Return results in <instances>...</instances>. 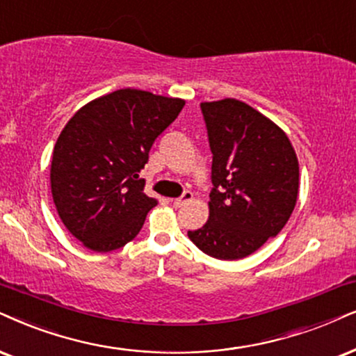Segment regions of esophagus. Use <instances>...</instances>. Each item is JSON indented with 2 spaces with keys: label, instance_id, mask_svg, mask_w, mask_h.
I'll use <instances>...</instances> for the list:
<instances>
[{
  "label": "esophagus",
  "instance_id": "1",
  "mask_svg": "<svg viewBox=\"0 0 356 356\" xmlns=\"http://www.w3.org/2000/svg\"><path fill=\"white\" fill-rule=\"evenodd\" d=\"M193 199V193L192 192H184L182 193V197H179V199H174L172 200V204H174V207H182V205H186L187 202H191Z\"/></svg>",
  "mask_w": 356,
  "mask_h": 356
}]
</instances>
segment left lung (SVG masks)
I'll list each match as a JSON object with an SVG mask.
<instances>
[{
    "label": "left lung",
    "instance_id": "obj_1",
    "mask_svg": "<svg viewBox=\"0 0 356 356\" xmlns=\"http://www.w3.org/2000/svg\"><path fill=\"white\" fill-rule=\"evenodd\" d=\"M213 191L209 220L187 235L217 259H241L284 228L299 195V161L279 126L236 98L202 102Z\"/></svg>",
    "mask_w": 356,
    "mask_h": 356
}]
</instances>
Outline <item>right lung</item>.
<instances>
[{"instance_id": "add662e5", "label": "right lung", "mask_w": 356, "mask_h": 356, "mask_svg": "<svg viewBox=\"0 0 356 356\" xmlns=\"http://www.w3.org/2000/svg\"><path fill=\"white\" fill-rule=\"evenodd\" d=\"M184 105L182 98L121 88L67 121L54 146L51 192L64 227L85 248L118 250L141 230L157 202L139 172Z\"/></svg>"}]
</instances>
